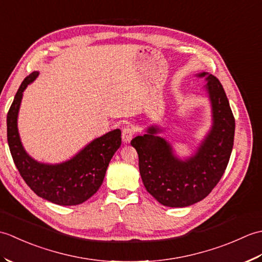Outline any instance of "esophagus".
Instances as JSON below:
<instances>
[{"instance_id": "obj_1", "label": "esophagus", "mask_w": 262, "mask_h": 262, "mask_svg": "<svg viewBox=\"0 0 262 262\" xmlns=\"http://www.w3.org/2000/svg\"><path fill=\"white\" fill-rule=\"evenodd\" d=\"M134 135H135V130L132 126L128 125V126H125L124 128H122L121 137H122V141H124L125 143H129L132 141V138L134 137Z\"/></svg>"}]
</instances>
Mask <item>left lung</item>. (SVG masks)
<instances>
[{
  "label": "left lung",
  "mask_w": 262,
  "mask_h": 262,
  "mask_svg": "<svg viewBox=\"0 0 262 262\" xmlns=\"http://www.w3.org/2000/svg\"><path fill=\"white\" fill-rule=\"evenodd\" d=\"M213 107L214 124L194 157L186 161L172 154L169 143L155 136L157 127L130 142L138 154V165L146 190L160 204L186 207L207 197L224 174L234 142L235 119L221 82L206 73Z\"/></svg>",
  "instance_id": "1"
}]
</instances>
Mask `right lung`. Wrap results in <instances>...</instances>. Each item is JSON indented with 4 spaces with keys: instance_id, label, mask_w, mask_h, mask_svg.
Returning a JSON list of instances; mask_svg holds the SVG:
<instances>
[{
    "instance_id": "add662e5",
    "label": "right lung",
    "mask_w": 262,
    "mask_h": 262,
    "mask_svg": "<svg viewBox=\"0 0 262 262\" xmlns=\"http://www.w3.org/2000/svg\"><path fill=\"white\" fill-rule=\"evenodd\" d=\"M37 76L38 72H33L26 77L9 109L7 126L11 155L20 176L37 196L63 206L82 204L101 187L110 160L120 147L121 132L115 129L97 138L62 164H42L32 160L22 147L16 117L22 92Z\"/></svg>"
}]
</instances>
